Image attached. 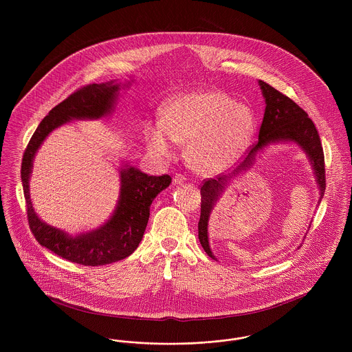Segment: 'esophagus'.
Here are the masks:
<instances>
[{
	"instance_id": "1",
	"label": "esophagus",
	"mask_w": 352,
	"mask_h": 352,
	"mask_svg": "<svg viewBox=\"0 0 352 352\" xmlns=\"http://www.w3.org/2000/svg\"><path fill=\"white\" fill-rule=\"evenodd\" d=\"M184 181H186V177H184V174H181V173H177L174 175V178H173V184H184Z\"/></svg>"
}]
</instances>
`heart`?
<instances>
[{
  "instance_id": "b5f03b06",
  "label": "heart",
  "mask_w": 352,
  "mask_h": 352,
  "mask_svg": "<svg viewBox=\"0 0 352 352\" xmlns=\"http://www.w3.org/2000/svg\"><path fill=\"white\" fill-rule=\"evenodd\" d=\"M254 132L252 111L227 95L195 91L170 101L162 120L145 125L146 146L158 158H168L175 142H187L194 168L215 173L230 168L251 144Z\"/></svg>"
}]
</instances>
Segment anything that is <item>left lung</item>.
Wrapping results in <instances>:
<instances>
[{
	"instance_id": "obj_1",
	"label": "left lung",
	"mask_w": 352,
	"mask_h": 352,
	"mask_svg": "<svg viewBox=\"0 0 352 352\" xmlns=\"http://www.w3.org/2000/svg\"><path fill=\"white\" fill-rule=\"evenodd\" d=\"M263 91V96L265 99V112L264 118L258 132V141L252 148L245 160L236 168L234 173L228 175H218L217 179L208 178L204 181L201 187V219L198 223V236L204 252L214 260L215 256L210 250L208 244V218L214 208V204L221 195L227 182L232 178V175L247 170L252 165L257 151H263L267 145L272 142L280 141H292L300 145L305 151L314 168V174L317 178L319 187V201L324 195L326 190V174H324V155L323 148L320 144L318 131L307 116V113L298 107L294 101L285 96L280 91L273 88L268 83L258 80Z\"/></svg>"
}]
</instances>
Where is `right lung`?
Instances as JSON below:
<instances>
[{"label": "right lung", "instance_id": "add662e5", "mask_svg": "<svg viewBox=\"0 0 352 352\" xmlns=\"http://www.w3.org/2000/svg\"><path fill=\"white\" fill-rule=\"evenodd\" d=\"M118 89L120 84L111 80L108 83L88 84L75 91L66 100L54 107L41 121L22 158L21 178L26 199L28 220L34 237L41 245L55 254L85 267L111 264L128 257L137 250L149 220L151 201L168 187L171 177L168 174L160 177L148 175L129 165L121 168V188L113 215L100 228L75 237L38 218L30 199L29 179L35 153L45 138L55 128L69 120L107 116L113 108Z\"/></svg>", "mask_w": 352, "mask_h": 352}]
</instances>
